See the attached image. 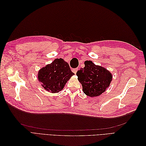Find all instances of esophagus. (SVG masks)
I'll return each mask as SVG.
<instances>
[{
	"mask_svg": "<svg viewBox=\"0 0 146 146\" xmlns=\"http://www.w3.org/2000/svg\"><path fill=\"white\" fill-rule=\"evenodd\" d=\"M78 70V68H76V69H72V72L75 74H76V73H77V70Z\"/></svg>",
	"mask_w": 146,
	"mask_h": 146,
	"instance_id": "34e87169",
	"label": "esophagus"
}]
</instances>
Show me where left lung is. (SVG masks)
I'll return each mask as SVG.
<instances>
[{
	"label": "left lung",
	"mask_w": 146,
	"mask_h": 146,
	"mask_svg": "<svg viewBox=\"0 0 146 146\" xmlns=\"http://www.w3.org/2000/svg\"><path fill=\"white\" fill-rule=\"evenodd\" d=\"M83 91L88 96L97 97L104 92L112 80V74L100 66L96 65L91 61H85V67L77 72Z\"/></svg>",
	"instance_id": "1"
}]
</instances>
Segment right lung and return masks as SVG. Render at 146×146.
<instances>
[{
	"label": "right lung",
	"mask_w": 146,
	"mask_h": 146,
	"mask_svg": "<svg viewBox=\"0 0 146 146\" xmlns=\"http://www.w3.org/2000/svg\"><path fill=\"white\" fill-rule=\"evenodd\" d=\"M74 75L67 62L62 58H56L39 70L38 78L44 89L56 93L63 89Z\"/></svg>",
	"instance_id": "add662e5"
}]
</instances>
